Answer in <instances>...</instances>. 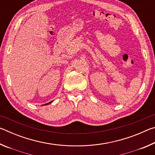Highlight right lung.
<instances>
[{"instance_id": "1", "label": "right lung", "mask_w": 155, "mask_h": 155, "mask_svg": "<svg viewBox=\"0 0 155 155\" xmlns=\"http://www.w3.org/2000/svg\"><path fill=\"white\" fill-rule=\"evenodd\" d=\"M51 103H52V101H51V102H50V103H46V104H44V105H46V104H48Z\"/></svg>"}]
</instances>
